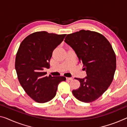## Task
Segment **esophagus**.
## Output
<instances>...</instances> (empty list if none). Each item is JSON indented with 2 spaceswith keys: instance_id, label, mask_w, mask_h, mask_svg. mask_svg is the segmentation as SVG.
<instances>
[{
  "instance_id": "esophagus-1",
  "label": "esophagus",
  "mask_w": 127,
  "mask_h": 127,
  "mask_svg": "<svg viewBox=\"0 0 127 127\" xmlns=\"http://www.w3.org/2000/svg\"><path fill=\"white\" fill-rule=\"evenodd\" d=\"M73 78H71V77H67L66 78V79H67V80H70V81H71V80H73Z\"/></svg>"
}]
</instances>
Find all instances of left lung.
I'll use <instances>...</instances> for the list:
<instances>
[{"label": "left lung", "mask_w": 127, "mask_h": 127, "mask_svg": "<svg viewBox=\"0 0 127 127\" xmlns=\"http://www.w3.org/2000/svg\"><path fill=\"white\" fill-rule=\"evenodd\" d=\"M65 42L74 50L87 74L83 79L75 78L81 86L72 93L81 102H92L107 90L113 81L116 60L112 46L102 34L85 30L67 34Z\"/></svg>", "instance_id": "obj_1"}]
</instances>
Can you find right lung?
Wrapping results in <instances>:
<instances>
[{"label":"right lung","instance_id":"add662e5","mask_svg":"<svg viewBox=\"0 0 127 127\" xmlns=\"http://www.w3.org/2000/svg\"><path fill=\"white\" fill-rule=\"evenodd\" d=\"M66 35L37 32L27 36L20 45L15 59L17 78L26 93L37 102L52 100L58 84L66 80L63 76L47 77L44 72L45 68L50 67L53 51Z\"/></svg>","mask_w":127,"mask_h":127}]
</instances>
